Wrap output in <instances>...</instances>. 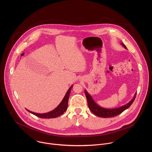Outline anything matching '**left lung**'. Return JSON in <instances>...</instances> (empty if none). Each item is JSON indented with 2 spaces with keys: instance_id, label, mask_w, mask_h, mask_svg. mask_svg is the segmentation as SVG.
Returning <instances> with one entry per match:
<instances>
[{
  "instance_id": "8db88e82",
  "label": "left lung",
  "mask_w": 152,
  "mask_h": 152,
  "mask_svg": "<svg viewBox=\"0 0 152 152\" xmlns=\"http://www.w3.org/2000/svg\"><path fill=\"white\" fill-rule=\"evenodd\" d=\"M123 46L125 48H127L126 45L124 44H122ZM85 94L87 98V102L88 105V107L91 111L95 114V115L101 117V118H110V117H113L115 116H117L123 112L126 109L129 108L130 105L132 104L133 101L135 99L136 96V93L135 94V95L134 98L130 101V102L127 104L126 105L118 108L112 109H109L103 108L99 106H98L93 100L91 96L88 93L86 90H85Z\"/></svg>"
}]
</instances>
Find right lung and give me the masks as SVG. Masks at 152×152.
Returning <instances> with one entry per match:
<instances>
[{
	"instance_id": "1",
	"label": "right lung",
	"mask_w": 152,
	"mask_h": 152,
	"mask_svg": "<svg viewBox=\"0 0 152 152\" xmlns=\"http://www.w3.org/2000/svg\"><path fill=\"white\" fill-rule=\"evenodd\" d=\"M72 87V86L70 87L69 88V89L68 90L67 92L65 94L64 98H63V101L60 104V105L53 110H52L50 112H48L47 113H43V114L37 113H34V112H31L28 110H27L28 112H30V113H31L32 114L36 115V116L39 117V118H54L58 117V116H60L61 115H63L64 113V112L66 110L67 107H68V98H69V94H70L71 89Z\"/></svg>"
}]
</instances>
